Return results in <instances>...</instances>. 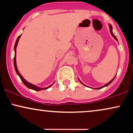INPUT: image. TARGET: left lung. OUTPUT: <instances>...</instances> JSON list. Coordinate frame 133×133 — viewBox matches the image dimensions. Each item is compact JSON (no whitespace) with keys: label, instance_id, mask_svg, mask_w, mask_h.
<instances>
[{"label":"left lung","instance_id":"1","mask_svg":"<svg viewBox=\"0 0 133 133\" xmlns=\"http://www.w3.org/2000/svg\"><path fill=\"white\" fill-rule=\"evenodd\" d=\"M109 30H110V32H111V35H112V37H113L114 38V39H115V40H116V41H117V39L116 37V36H114V34H113V32H112V25H111V24H109ZM116 76H114V78L112 79V80H111L110 82H108V83L106 84H105V85H104V86H103L100 87V88H95V89H102V88H104V87H106V86H108V85H109V84H110L111 83V82H112V81H113L114 79V78H115ZM78 79H79V81L81 82V83H82V84H84L82 83V82L81 81H80V79H79V78H78ZM84 86H86V85H84Z\"/></svg>","mask_w":133,"mask_h":133}]
</instances>
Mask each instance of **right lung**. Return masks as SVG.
I'll return each mask as SVG.
<instances>
[{
  "instance_id": "right-lung-1",
  "label": "right lung",
  "mask_w": 133,
  "mask_h": 133,
  "mask_svg": "<svg viewBox=\"0 0 133 133\" xmlns=\"http://www.w3.org/2000/svg\"><path fill=\"white\" fill-rule=\"evenodd\" d=\"M21 35H20L19 37H17V39L16 40V44H15V45H14V51H15V56H14V68H15V70H16V73L17 74V75L19 76V77L21 78V81H22L23 83L24 84V85H25V86L27 87L28 88H29V89H33V90H35V91H41V90H44V89H48V88H49L50 87H51L52 85L53 84H51L49 86L47 87V88H39V87H37V86H36V85H34L30 83V82H27L26 80H25V79L24 78V77H22V76H21V74H20L19 71H18V69H17V64H16V48H17V44H18V42H19V40L20 39V37H21Z\"/></svg>"
}]
</instances>
